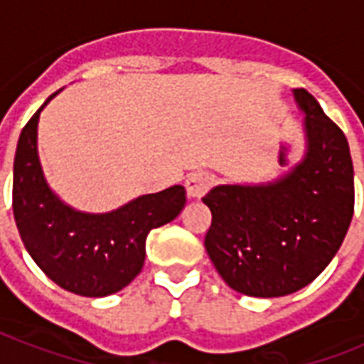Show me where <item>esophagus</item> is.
Masks as SVG:
<instances>
[{
	"mask_svg": "<svg viewBox=\"0 0 364 364\" xmlns=\"http://www.w3.org/2000/svg\"><path fill=\"white\" fill-rule=\"evenodd\" d=\"M210 176L204 173V171H196L193 176H188L187 183H185V187H187V196L191 200H200L208 191H210Z\"/></svg>",
	"mask_w": 364,
	"mask_h": 364,
	"instance_id": "1",
	"label": "esophagus"
}]
</instances>
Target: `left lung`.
<instances>
[{
  "instance_id": "1",
  "label": "left lung",
  "mask_w": 364,
  "mask_h": 364,
  "mask_svg": "<svg viewBox=\"0 0 364 364\" xmlns=\"http://www.w3.org/2000/svg\"><path fill=\"white\" fill-rule=\"evenodd\" d=\"M304 115L302 159L266 183H225L205 194V251L227 285L247 296H285L333 260L353 217V162L344 132L316 98L294 88Z\"/></svg>"
}]
</instances>
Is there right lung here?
Returning <instances> with one entry per match:
<instances>
[{"label": "right lung", "mask_w": 364, "mask_h": 364, "mask_svg": "<svg viewBox=\"0 0 364 364\" xmlns=\"http://www.w3.org/2000/svg\"><path fill=\"white\" fill-rule=\"evenodd\" d=\"M58 92H62L60 88ZM39 107L18 137L13 170V211L20 238L36 264L70 293L107 296L141 272L145 240L185 208V187L143 194L113 211L88 213L65 204L48 187L37 151Z\"/></svg>", "instance_id": "right-lung-1"}]
</instances>
